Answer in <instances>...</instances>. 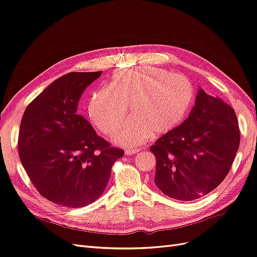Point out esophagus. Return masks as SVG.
Segmentation results:
<instances>
[{
  "instance_id": "esophagus-1",
  "label": "esophagus",
  "mask_w": 257,
  "mask_h": 257,
  "mask_svg": "<svg viewBox=\"0 0 257 257\" xmlns=\"http://www.w3.org/2000/svg\"><path fill=\"white\" fill-rule=\"evenodd\" d=\"M138 151H139L138 149H126V150H125V154H126V155H132V154L137 153Z\"/></svg>"
}]
</instances>
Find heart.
<instances>
[{"label": "heart", "instance_id": "1", "mask_svg": "<svg viewBox=\"0 0 257 257\" xmlns=\"http://www.w3.org/2000/svg\"><path fill=\"white\" fill-rule=\"evenodd\" d=\"M195 99L191 81L153 66L122 69L112 75L107 89L91 94L88 114L104 134H111L126 115L132 119L113 136L115 144L135 147L151 136L176 128L189 113Z\"/></svg>", "mask_w": 257, "mask_h": 257}]
</instances>
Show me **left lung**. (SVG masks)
<instances>
[{"label": "left lung", "instance_id": "obj_1", "mask_svg": "<svg viewBox=\"0 0 257 257\" xmlns=\"http://www.w3.org/2000/svg\"><path fill=\"white\" fill-rule=\"evenodd\" d=\"M239 143L234 109L199 88L188 119L150 147L157 159L154 182L170 198L198 199L227 176Z\"/></svg>", "mask_w": 257, "mask_h": 257}]
</instances>
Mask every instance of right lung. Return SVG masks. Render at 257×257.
Returning a JSON list of instances; mask_svg holds the SVG:
<instances>
[{
	"mask_svg": "<svg viewBox=\"0 0 257 257\" xmlns=\"http://www.w3.org/2000/svg\"><path fill=\"white\" fill-rule=\"evenodd\" d=\"M100 75L68 73L60 77L23 113L20 161L36 190L54 204L68 208L92 204L103 194L113 163L124 154L77 114L83 91Z\"/></svg>",
	"mask_w": 257,
	"mask_h": 257,
	"instance_id": "1",
	"label": "right lung"
}]
</instances>
